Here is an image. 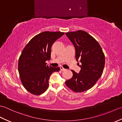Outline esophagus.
<instances>
[{
	"label": "esophagus",
	"mask_w": 122,
	"mask_h": 122,
	"mask_svg": "<svg viewBox=\"0 0 122 122\" xmlns=\"http://www.w3.org/2000/svg\"><path fill=\"white\" fill-rule=\"evenodd\" d=\"M60 70H61L62 71H65V70H66V69H64V68H63L62 66H61V67H60Z\"/></svg>",
	"instance_id": "esophagus-1"
}]
</instances>
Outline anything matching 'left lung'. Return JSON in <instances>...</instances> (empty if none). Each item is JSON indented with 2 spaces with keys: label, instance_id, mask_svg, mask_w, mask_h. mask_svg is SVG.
Returning a JSON list of instances; mask_svg holds the SVG:
<instances>
[{
  "label": "left lung",
  "instance_id": "obj_1",
  "mask_svg": "<svg viewBox=\"0 0 122 122\" xmlns=\"http://www.w3.org/2000/svg\"><path fill=\"white\" fill-rule=\"evenodd\" d=\"M76 49V61L81 63L79 73L73 70V76L66 84L76 92H82L92 88L100 78L105 65V56L99 43L83 30L66 33Z\"/></svg>",
  "mask_w": 122,
  "mask_h": 122
}]
</instances>
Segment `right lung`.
Here are the masks:
<instances>
[{
    "label": "right lung",
    "mask_w": 122,
    "mask_h": 122,
    "mask_svg": "<svg viewBox=\"0 0 122 122\" xmlns=\"http://www.w3.org/2000/svg\"><path fill=\"white\" fill-rule=\"evenodd\" d=\"M64 34L61 32L45 31L35 36L25 46L18 61V71L23 86L32 94H42L49 87V80L59 67L46 65L50 60L53 43Z\"/></svg>",
    "instance_id": "1"
}]
</instances>
